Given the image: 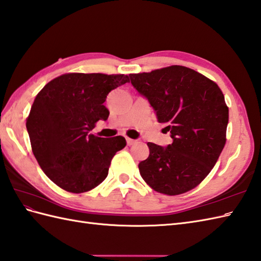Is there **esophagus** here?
Returning <instances> with one entry per match:
<instances>
[{
	"mask_svg": "<svg viewBox=\"0 0 261 261\" xmlns=\"http://www.w3.org/2000/svg\"><path fill=\"white\" fill-rule=\"evenodd\" d=\"M137 141L133 140V139H130V138H126V144L128 145H133Z\"/></svg>",
	"mask_w": 261,
	"mask_h": 261,
	"instance_id": "1",
	"label": "esophagus"
}]
</instances>
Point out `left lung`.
<instances>
[{"instance_id":"left-lung-1","label":"left lung","mask_w":261,"mask_h":261,"mask_svg":"<svg viewBox=\"0 0 261 261\" xmlns=\"http://www.w3.org/2000/svg\"><path fill=\"white\" fill-rule=\"evenodd\" d=\"M129 76L172 138L168 147L148 142L150 154L139 163L141 177L168 196L193 189L209 174L226 144L229 110L220 88L181 65Z\"/></svg>"}]
</instances>
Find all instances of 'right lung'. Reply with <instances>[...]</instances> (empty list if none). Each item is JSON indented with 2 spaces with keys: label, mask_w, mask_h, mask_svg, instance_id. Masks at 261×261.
Here are the masks:
<instances>
[{
  "label": "right lung",
  "mask_w": 261,
  "mask_h": 261,
  "mask_svg": "<svg viewBox=\"0 0 261 261\" xmlns=\"http://www.w3.org/2000/svg\"><path fill=\"white\" fill-rule=\"evenodd\" d=\"M126 82L124 74L68 73L53 79L36 95L27 120L30 141L41 169L60 188L81 193L107 178L125 139L89 132L108 119L110 112L103 103L109 92Z\"/></svg>",
  "instance_id": "add662e5"
}]
</instances>
